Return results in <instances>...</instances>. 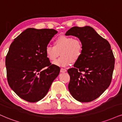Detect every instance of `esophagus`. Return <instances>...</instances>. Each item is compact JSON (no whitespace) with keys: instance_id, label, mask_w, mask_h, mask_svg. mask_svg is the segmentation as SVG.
<instances>
[{"instance_id":"esophagus-1","label":"esophagus","mask_w":122,"mask_h":122,"mask_svg":"<svg viewBox=\"0 0 122 122\" xmlns=\"http://www.w3.org/2000/svg\"><path fill=\"white\" fill-rule=\"evenodd\" d=\"M60 71H61V73L66 72V69H64V68H61V70H60Z\"/></svg>"}]
</instances>
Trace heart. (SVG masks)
Returning a JSON list of instances; mask_svg holds the SVG:
<instances>
[{"instance_id": "1", "label": "heart", "mask_w": 122, "mask_h": 122, "mask_svg": "<svg viewBox=\"0 0 122 122\" xmlns=\"http://www.w3.org/2000/svg\"><path fill=\"white\" fill-rule=\"evenodd\" d=\"M83 51V45L81 40L63 35L55 40L54 46L48 45L45 49L47 58L52 62L61 53V56L54 64L62 67L77 62L82 55Z\"/></svg>"}]
</instances>
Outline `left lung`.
Wrapping results in <instances>:
<instances>
[{
    "label": "left lung",
    "instance_id": "obj_1",
    "mask_svg": "<svg viewBox=\"0 0 122 122\" xmlns=\"http://www.w3.org/2000/svg\"><path fill=\"white\" fill-rule=\"evenodd\" d=\"M65 35L77 37L83 45L80 59L67 70L69 90L79 102L93 101L107 89L112 80L115 58L110 44L89 26L73 27Z\"/></svg>",
    "mask_w": 122,
    "mask_h": 122
}]
</instances>
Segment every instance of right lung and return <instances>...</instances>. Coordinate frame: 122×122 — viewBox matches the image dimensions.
<instances>
[{"label":"right lung","mask_w":122,"mask_h":122,"mask_svg":"<svg viewBox=\"0 0 122 122\" xmlns=\"http://www.w3.org/2000/svg\"><path fill=\"white\" fill-rule=\"evenodd\" d=\"M53 29L28 28L14 39L5 57L8 83L20 98L29 102L42 99L59 74L45 48L56 34Z\"/></svg>","instance_id":"1"}]
</instances>
